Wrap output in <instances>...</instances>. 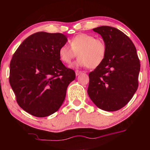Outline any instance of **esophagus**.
Segmentation results:
<instances>
[{
	"label": "esophagus",
	"mask_w": 150,
	"mask_h": 150,
	"mask_svg": "<svg viewBox=\"0 0 150 150\" xmlns=\"http://www.w3.org/2000/svg\"><path fill=\"white\" fill-rule=\"evenodd\" d=\"M83 72L81 71H79V70H76L75 71V75H77V76H78L79 75V74H81V73H82Z\"/></svg>",
	"instance_id": "obj_1"
}]
</instances>
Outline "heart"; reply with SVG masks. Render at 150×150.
<instances>
[{"label":"heart","instance_id":"heart-1","mask_svg":"<svg viewBox=\"0 0 150 150\" xmlns=\"http://www.w3.org/2000/svg\"><path fill=\"white\" fill-rule=\"evenodd\" d=\"M69 44L70 47L63 45L59 50L60 59L65 64H70L77 54L79 59L75 66H87L95 69L105 59L107 47L102 38H95L88 34H79L73 37Z\"/></svg>","mask_w":150,"mask_h":150}]
</instances>
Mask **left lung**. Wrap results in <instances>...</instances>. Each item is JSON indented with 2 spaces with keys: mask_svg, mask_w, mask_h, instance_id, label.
Segmentation results:
<instances>
[{
  "mask_svg": "<svg viewBox=\"0 0 150 150\" xmlns=\"http://www.w3.org/2000/svg\"><path fill=\"white\" fill-rule=\"evenodd\" d=\"M93 30L101 35L107 51L105 60L88 74V95L106 111L124 107L138 87L139 59L132 40L115 28L103 26Z\"/></svg>",
  "mask_w": 150,
  "mask_h": 150,
  "instance_id": "left-lung-1",
  "label": "left lung"
}]
</instances>
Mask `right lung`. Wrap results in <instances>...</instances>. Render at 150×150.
I'll return each mask as SVG.
<instances>
[{
  "mask_svg": "<svg viewBox=\"0 0 150 150\" xmlns=\"http://www.w3.org/2000/svg\"><path fill=\"white\" fill-rule=\"evenodd\" d=\"M67 41L61 33L39 32L20 45L10 63L9 82L16 102L36 117L58 110L75 73L60 60L59 50Z\"/></svg>",
  "mask_w": 150,
  "mask_h": 150,
  "instance_id": "right-lung-1",
  "label": "right lung"
}]
</instances>
